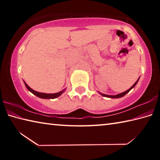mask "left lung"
I'll return each instance as SVG.
<instances>
[{"instance_id": "left-lung-1", "label": "left lung", "mask_w": 160, "mask_h": 160, "mask_svg": "<svg viewBox=\"0 0 160 160\" xmlns=\"http://www.w3.org/2000/svg\"><path fill=\"white\" fill-rule=\"evenodd\" d=\"M138 80L139 79H138V80L136 81V82H135V83H134V85H132L131 88H129L128 90H126V92H122V93H120V94H116V95H108V94H102V93H101V92H99V93L101 94V95H102V96H104V97H109V98H120V97H123L124 95H126V94H127V93H128L129 92H130V90H131V89H132L134 88V87L136 85V84L138 83Z\"/></svg>"}]
</instances>
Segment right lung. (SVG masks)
I'll use <instances>...</instances> for the list:
<instances>
[{
	"instance_id": "obj_1",
	"label": "right lung",
	"mask_w": 160,
	"mask_h": 160,
	"mask_svg": "<svg viewBox=\"0 0 160 160\" xmlns=\"http://www.w3.org/2000/svg\"><path fill=\"white\" fill-rule=\"evenodd\" d=\"M24 82H25V85L26 86V88H28V90L29 91H30L32 93H33L34 95L37 96L38 97H40V98H42V99H55L56 97H58L59 96H61L62 94L64 92L65 90H63L61 92H59L57 93H54V94H47V93H42V92H37L34 90H32L31 88H29V87L28 85V84H27L25 81H24Z\"/></svg>"
}]
</instances>
